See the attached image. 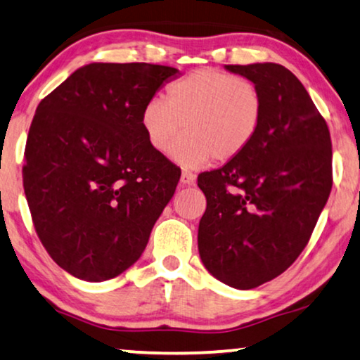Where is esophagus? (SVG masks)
Listing matches in <instances>:
<instances>
[{
  "mask_svg": "<svg viewBox=\"0 0 360 360\" xmlns=\"http://www.w3.org/2000/svg\"><path fill=\"white\" fill-rule=\"evenodd\" d=\"M196 181V176L191 172H181L180 175V184L181 185H193Z\"/></svg>",
  "mask_w": 360,
  "mask_h": 360,
  "instance_id": "34e87169",
  "label": "esophagus"
}]
</instances>
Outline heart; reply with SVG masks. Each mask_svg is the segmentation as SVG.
<instances>
[{
    "mask_svg": "<svg viewBox=\"0 0 360 360\" xmlns=\"http://www.w3.org/2000/svg\"><path fill=\"white\" fill-rule=\"evenodd\" d=\"M264 100L259 88L228 72L201 68L170 83L162 98H152L141 112L149 146L186 169H203L214 159L229 162L252 144L262 124Z\"/></svg>",
    "mask_w": 360,
    "mask_h": 360,
    "instance_id": "b5f03b06",
    "label": "heart"
}]
</instances>
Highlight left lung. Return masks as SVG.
Returning <instances> with one entry per match:
<instances>
[{"label": "left lung", "mask_w": 360, "mask_h": 360, "mask_svg": "<svg viewBox=\"0 0 360 360\" xmlns=\"http://www.w3.org/2000/svg\"><path fill=\"white\" fill-rule=\"evenodd\" d=\"M224 68L259 88L264 116L243 154L198 176L206 196L198 250L214 278L250 290L283 274L308 244L331 193V137L288 68L272 62Z\"/></svg>", "instance_id": "1"}]
</instances>
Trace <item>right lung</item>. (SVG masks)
I'll return each mask as SVG.
<instances>
[{
	"instance_id": "1",
	"label": "right lung",
	"mask_w": 360,
	"mask_h": 360,
	"mask_svg": "<svg viewBox=\"0 0 360 360\" xmlns=\"http://www.w3.org/2000/svg\"><path fill=\"white\" fill-rule=\"evenodd\" d=\"M179 68L93 62L39 103L24 191L51 257L85 282L137 262L175 193L180 169L146 139L141 112Z\"/></svg>"
}]
</instances>
